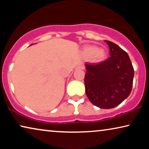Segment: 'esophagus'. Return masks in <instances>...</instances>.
Listing matches in <instances>:
<instances>
[{
    "mask_svg": "<svg viewBox=\"0 0 149 149\" xmlns=\"http://www.w3.org/2000/svg\"><path fill=\"white\" fill-rule=\"evenodd\" d=\"M77 70H83V69H84V67L83 66H79L77 67Z\"/></svg>",
    "mask_w": 149,
    "mask_h": 149,
    "instance_id": "1",
    "label": "esophagus"
}]
</instances>
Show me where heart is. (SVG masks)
<instances>
[{"instance_id":"obj_1","label":"heart","mask_w":149,"mask_h":149,"mask_svg":"<svg viewBox=\"0 0 149 149\" xmlns=\"http://www.w3.org/2000/svg\"><path fill=\"white\" fill-rule=\"evenodd\" d=\"M82 54L84 58H89L93 62H102L107 56V51L104 48L97 47L93 45L85 46L82 49Z\"/></svg>"}]
</instances>
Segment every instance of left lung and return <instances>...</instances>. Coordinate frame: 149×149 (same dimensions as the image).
I'll use <instances>...</instances> for the list:
<instances>
[{
	"instance_id": "1",
	"label": "left lung",
	"mask_w": 149,
	"mask_h": 149,
	"mask_svg": "<svg viewBox=\"0 0 149 149\" xmlns=\"http://www.w3.org/2000/svg\"><path fill=\"white\" fill-rule=\"evenodd\" d=\"M110 58L97 64L85 63V93L89 101L100 109L117 107L131 93L134 74L129 56L119 46L105 40Z\"/></svg>"
}]
</instances>
